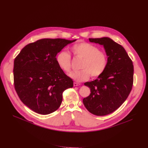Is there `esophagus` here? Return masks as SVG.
Instances as JSON below:
<instances>
[{"label": "esophagus", "instance_id": "34e87169", "mask_svg": "<svg viewBox=\"0 0 148 148\" xmlns=\"http://www.w3.org/2000/svg\"><path fill=\"white\" fill-rule=\"evenodd\" d=\"M80 85H81V84L79 83L74 82V86H80Z\"/></svg>", "mask_w": 148, "mask_h": 148}]
</instances>
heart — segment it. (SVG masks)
<instances>
[{"instance_id": "b5f03b06", "label": "heart", "mask_w": 148, "mask_h": 148, "mask_svg": "<svg viewBox=\"0 0 148 148\" xmlns=\"http://www.w3.org/2000/svg\"><path fill=\"white\" fill-rule=\"evenodd\" d=\"M71 52L75 58L82 60V70L71 72L69 76L74 80L81 82L87 80L90 75L97 77L106 70L108 64L106 53L96 46L86 42L74 44L71 47ZM56 62L62 71L70 72L71 68V56L65 51L59 52L56 56Z\"/></svg>"}]
</instances>
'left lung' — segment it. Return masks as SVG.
Instances as JSON below:
<instances>
[{"label":"left lung","instance_id":"left-lung-1","mask_svg":"<svg viewBox=\"0 0 148 148\" xmlns=\"http://www.w3.org/2000/svg\"><path fill=\"white\" fill-rule=\"evenodd\" d=\"M88 39L103 46L108 64L105 72L97 79L84 83L90 88L91 93L83 102L90 113L103 116L116 110L129 96L133 84L134 68L124 48L111 38Z\"/></svg>","mask_w":148,"mask_h":148}]
</instances>
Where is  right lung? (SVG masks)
I'll return each mask as SVG.
<instances>
[{
	"mask_svg": "<svg viewBox=\"0 0 148 148\" xmlns=\"http://www.w3.org/2000/svg\"><path fill=\"white\" fill-rule=\"evenodd\" d=\"M76 40L42 38L26 45L15 58L14 82L22 102L36 113L47 115L60 108L62 93L73 81L56 62L57 53Z\"/></svg>",
	"mask_w": 148,
	"mask_h": 148,
	"instance_id": "obj_1",
	"label": "right lung"
}]
</instances>
